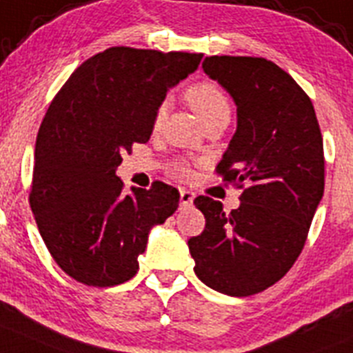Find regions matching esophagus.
I'll return each mask as SVG.
<instances>
[{
    "label": "esophagus",
    "mask_w": 353,
    "mask_h": 353,
    "mask_svg": "<svg viewBox=\"0 0 353 353\" xmlns=\"http://www.w3.org/2000/svg\"><path fill=\"white\" fill-rule=\"evenodd\" d=\"M179 200H181V207H190L195 200V193L190 192V190H179Z\"/></svg>",
    "instance_id": "1"
}]
</instances>
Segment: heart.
I'll use <instances>...</instances> for the list:
<instances>
[{
  "instance_id": "1",
  "label": "heart",
  "mask_w": 353,
  "mask_h": 353,
  "mask_svg": "<svg viewBox=\"0 0 353 353\" xmlns=\"http://www.w3.org/2000/svg\"><path fill=\"white\" fill-rule=\"evenodd\" d=\"M188 104L192 106V110L199 114L200 120L203 121V125H210L217 120H230V114H232V106H230V101L226 97L225 92L217 87L216 83H210V81H202V83L192 85L188 88L186 94ZM167 111V102H161L160 106L154 111L153 125L154 127H160V123L165 118ZM174 174L179 177H186L190 174L184 163H176L174 165Z\"/></svg>"
}]
</instances>
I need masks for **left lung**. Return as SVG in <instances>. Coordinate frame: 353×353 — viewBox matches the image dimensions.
I'll list each match as a JSON object with an SVG mask.
<instances>
[{"label": "left lung", "mask_w": 353, "mask_h": 353, "mask_svg": "<svg viewBox=\"0 0 353 353\" xmlns=\"http://www.w3.org/2000/svg\"><path fill=\"white\" fill-rule=\"evenodd\" d=\"M203 72L236 106V130L217 165L245 190L239 209L195 199L202 235L188 240L195 273L210 289L251 296L279 282L298 259L324 195V146L303 88L261 57H205Z\"/></svg>", "instance_id": "1"}]
</instances>
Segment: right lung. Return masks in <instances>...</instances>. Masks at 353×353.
Returning a JSON list of instances; mask_svg holds the SVG:
<instances>
[{
    "label": "right lung",
    "instance_id": "add662e5",
    "mask_svg": "<svg viewBox=\"0 0 353 353\" xmlns=\"http://www.w3.org/2000/svg\"><path fill=\"white\" fill-rule=\"evenodd\" d=\"M202 54L113 47L85 61L52 101L36 137L29 202L59 266L81 284L111 288L139 270L151 228L179 205L163 183L123 193L121 154L148 143L169 88Z\"/></svg>",
    "mask_w": 353,
    "mask_h": 353
}]
</instances>
